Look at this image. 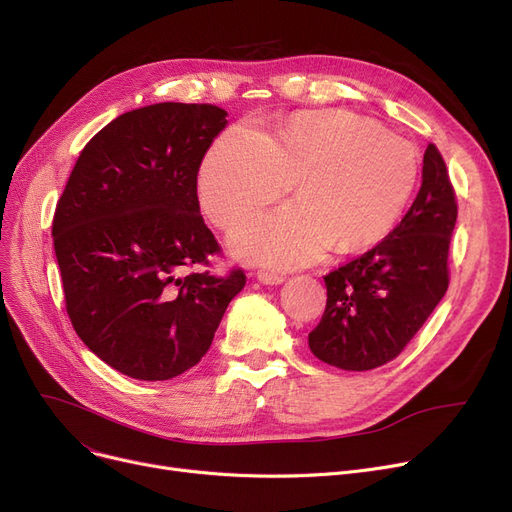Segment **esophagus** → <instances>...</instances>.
Here are the masks:
<instances>
[{
	"label": "esophagus",
	"instance_id": "34e87169",
	"mask_svg": "<svg viewBox=\"0 0 512 512\" xmlns=\"http://www.w3.org/2000/svg\"><path fill=\"white\" fill-rule=\"evenodd\" d=\"M255 276H257V280H259L261 284H270V286L284 282V276H282V274H276V272H263V270H259Z\"/></svg>",
	"mask_w": 512,
	"mask_h": 512
}]
</instances>
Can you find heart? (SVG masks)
Masks as SVG:
<instances>
[{
  "mask_svg": "<svg viewBox=\"0 0 512 512\" xmlns=\"http://www.w3.org/2000/svg\"><path fill=\"white\" fill-rule=\"evenodd\" d=\"M414 146L366 117L328 110L293 117L270 136L236 125L213 142L198 169V201L230 230L276 203L295 182L297 205L236 230V257L299 268L332 244L339 253L383 240L418 182Z\"/></svg>",
  "mask_w": 512,
  "mask_h": 512,
  "instance_id": "heart-1",
  "label": "heart"
}]
</instances>
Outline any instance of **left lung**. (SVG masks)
<instances>
[{
  "mask_svg": "<svg viewBox=\"0 0 512 512\" xmlns=\"http://www.w3.org/2000/svg\"><path fill=\"white\" fill-rule=\"evenodd\" d=\"M458 207L446 163L429 144L412 207L374 249L324 276L326 309L309 332L318 360L341 370L379 368L410 343L448 291Z\"/></svg>",
  "mask_w": 512,
  "mask_h": 512,
  "instance_id": "left-lung-1",
  "label": "left lung"
}]
</instances>
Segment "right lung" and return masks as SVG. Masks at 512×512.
I'll return each mask as SVG.
<instances>
[{"mask_svg": "<svg viewBox=\"0 0 512 512\" xmlns=\"http://www.w3.org/2000/svg\"><path fill=\"white\" fill-rule=\"evenodd\" d=\"M213 104L161 102L110 121L85 144L54 213L64 301L79 339L138 381L201 362L247 276H180L219 253L196 175L228 125Z\"/></svg>", "mask_w": 512, "mask_h": 512, "instance_id": "1", "label": "right lung"}]
</instances>
